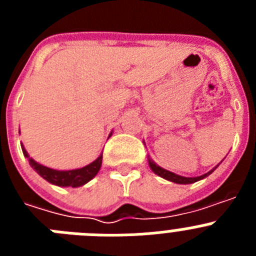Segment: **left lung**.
<instances>
[{
	"instance_id": "obj_1",
	"label": "left lung",
	"mask_w": 256,
	"mask_h": 256,
	"mask_svg": "<svg viewBox=\"0 0 256 256\" xmlns=\"http://www.w3.org/2000/svg\"><path fill=\"white\" fill-rule=\"evenodd\" d=\"M220 162H219V164H220ZM219 164L216 165V166H214L212 170H209L208 173L202 174V176H198V177H183V176H178V174L173 173V172H169V170H166V169L162 168V166H159L158 164H155V162H154V160H151L150 158H148V165H150L151 170H152L154 173L158 174V176H160V177L164 178V180H170V182H174V183H178V184H190V183H195L200 180H204V178H206L209 174H212V172L218 168Z\"/></svg>"
}]
</instances>
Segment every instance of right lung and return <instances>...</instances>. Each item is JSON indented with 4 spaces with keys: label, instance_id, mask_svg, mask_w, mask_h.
Here are the masks:
<instances>
[{
    "label": "right lung",
    "instance_id": "right-lung-1",
    "mask_svg": "<svg viewBox=\"0 0 256 256\" xmlns=\"http://www.w3.org/2000/svg\"><path fill=\"white\" fill-rule=\"evenodd\" d=\"M110 136H112V133H110ZM110 136H108V137H110ZM22 150L24 156L28 159L29 165L40 174V177L44 178V180H46L47 182L60 187L83 186V184H86L87 182H90L92 178L96 177V174L98 173V170H100L101 168V164H102V154H101L94 162H92L91 164L86 165L83 168L72 169V170H56V169H51L48 168V166H44V165L36 162L34 159H32L30 156H29V154L26 152V148H24V146H22Z\"/></svg>",
    "mask_w": 256,
    "mask_h": 256
}]
</instances>
